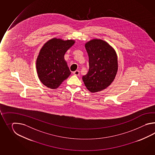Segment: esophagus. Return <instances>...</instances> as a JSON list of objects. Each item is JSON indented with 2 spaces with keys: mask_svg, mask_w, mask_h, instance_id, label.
Returning a JSON list of instances; mask_svg holds the SVG:
<instances>
[{
  "mask_svg": "<svg viewBox=\"0 0 155 155\" xmlns=\"http://www.w3.org/2000/svg\"><path fill=\"white\" fill-rule=\"evenodd\" d=\"M74 74L75 75H80V71H79V70H76L74 72Z\"/></svg>",
  "mask_w": 155,
  "mask_h": 155,
  "instance_id": "34e87169",
  "label": "esophagus"
}]
</instances>
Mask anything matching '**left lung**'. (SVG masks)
I'll list each match as a JSON object with an SVG mask.
<instances>
[{
    "mask_svg": "<svg viewBox=\"0 0 155 155\" xmlns=\"http://www.w3.org/2000/svg\"><path fill=\"white\" fill-rule=\"evenodd\" d=\"M85 48L89 69L82 80L90 92H98L107 88L115 79L118 69L117 55L112 47L102 40H90Z\"/></svg>",
    "mask_w": 155,
    "mask_h": 155,
    "instance_id": "left-lung-1",
    "label": "left lung"
}]
</instances>
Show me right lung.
<instances>
[{"label": "right lung", "mask_w": 155, "mask_h": 155, "mask_svg": "<svg viewBox=\"0 0 155 155\" xmlns=\"http://www.w3.org/2000/svg\"><path fill=\"white\" fill-rule=\"evenodd\" d=\"M74 43L73 40L64 41L54 38L40 50L36 60V70L40 80L44 85L56 89L70 75L64 56Z\"/></svg>", "instance_id": "right-lung-1"}]
</instances>
